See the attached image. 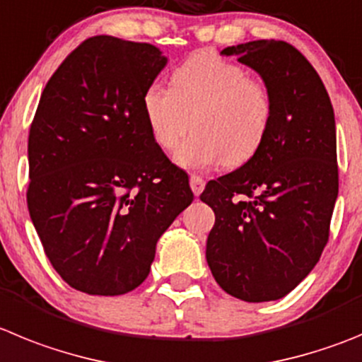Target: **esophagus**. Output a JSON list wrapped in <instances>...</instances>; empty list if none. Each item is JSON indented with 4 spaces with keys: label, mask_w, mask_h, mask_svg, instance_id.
I'll return each instance as SVG.
<instances>
[{
    "label": "esophagus",
    "mask_w": 362,
    "mask_h": 362,
    "mask_svg": "<svg viewBox=\"0 0 362 362\" xmlns=\"http://www.w3.org/2000/svg\"><path fill=\"white\" fill-rule=\"evenodd\" d=\"M204 185H206L204 177H201V175H190V188L194 192V195H201V192L204 190Z\"/></svg>",
    "instance_id": "esophagus-1"
}]
</instances>
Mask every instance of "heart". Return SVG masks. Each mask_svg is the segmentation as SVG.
I'll return each mask as SVG.
<instances>
[{
    "mask_svg": "<svg viewBox=\"0 0 362 362\" xmlns=\"http://www.w3.org/2000/svg\"><path fill=\"white\" fill-rule=\"evenodd\" d=\"M152 140L172 151L187 131L194 134L175 151L185 168L238 167L257 154L273 122L269 88L244 66L211 49L192 53L172 71V88L152 82L144 93Z\"/></svg>",
    "mask_w": 362,
    "mask_h": 362,
    "instance_id": "b5f03b06",
    "label": "heart"
}]
</instances>
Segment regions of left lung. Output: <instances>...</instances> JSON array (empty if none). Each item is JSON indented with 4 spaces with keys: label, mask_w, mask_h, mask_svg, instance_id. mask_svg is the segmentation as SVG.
<instances>
[{
    "label": "left lung",
    "mask_w": 362,
    "mask_h": 362,
    "mask_svg": "<svg viewBox=\"0 0 362 362\" xmlns=\"http://www.w3.org/2000/svg\"><path fill=\"white\" fill-rule=\"evenodd\" d=\"M221 53L260 75L273 122L257 154L201 194L215 211L206 260L231 296L280 300L327 246L339 190L334 109L316 69L287 42L260 39Z\"/></svg>",
    "instance_id": "left-lung-1"
}]
</instances>
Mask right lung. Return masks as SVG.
<instances>
[{"label": "right lung", "instance_id": "right-lung-1", "mask_svg": "<svg viewBox=\"0 0 362 362\" xmlns=\"http://www.w3.org/2000/svg\"><path fill=\"white\" fill-rule=\"evenodd\" d=\"M161 49L111 35L73 49L46 84L28 136L30 218L73 289L118 296L148 276L156 244L194 201L156 145L144 93Z\"/></svg>", "mask_w": 362, "mask_h": 362}]
</instances>
